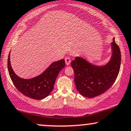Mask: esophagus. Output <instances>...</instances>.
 <instances>
[{
	"mask_svg": "<svg viewBox=\"0 0 131 131\" xmlns=\"http://www.w3.org/2000/svg\"><path fill=\"white\" fill-rule=\"evenodd\" d=\"M65 61H66V64L67 66H69L71 62V59L69 57H66L65 58Z\"/></svg>",
	"mask_w": 131,
	"mask_h": 131,
	"instance_id": "1",
	"label": "esophagus"
}]
</instances>
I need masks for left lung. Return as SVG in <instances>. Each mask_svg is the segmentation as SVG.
<instances>
[{
	"label": "left lung",
	"mask_w": 131,
	"mask_h": 131,
	"mask_svg": "<svg viewBox=\"0 0 131 131\" xmlns=\"http://www.w3.org/2000/svg\"><path fill=\"white\" fill-rule=\"evenodd\" d=\"M112 54L108 63L96 66L81 57H76L71 62L74 73V83L82 96L92 98L108 90L116 80L121 64V53L114 38L111 43Z\"/></svg>",
	"instance_id": "obj_1"
}]
</instances>
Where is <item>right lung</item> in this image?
<instances>
[{
	"label": "right lung",
	"instance_id": "obj_1",
	"mask_svg": "<svg viewBox=\"0 0 131 131\" xmlns=\"http://www.w3.org/2000/svg\"><path fill=\"white\" fill-rule=\"evenodd\" d=\"M65 66L64 59H61L51 64L40 75L32 79H23L14 72L10 62V52L8 55V69L12 82L20 93L35 100L44 99L50 94L58 74Z\"/></svg>",
	"mask_w": 131,
	"mask_h": 131
}]
</instances>
